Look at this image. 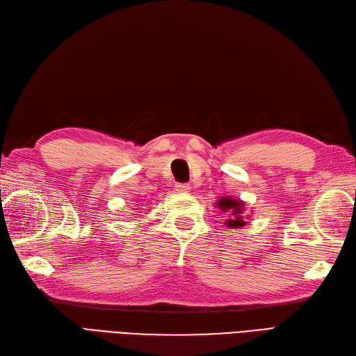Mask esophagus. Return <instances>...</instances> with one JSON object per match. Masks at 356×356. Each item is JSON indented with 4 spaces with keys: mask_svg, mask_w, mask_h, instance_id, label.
Segmentation results:
<instances>
[{
    "mask_svg": "<svg viewBox=\"0 0 356 356\" xmlns=\"http://www.w3.org/2000/svg\"><path fill=\"white\" fill-rule=\"evenodd\" d=\"M175 187H177L175 190H177L178 193H188V191H190V186H188V184H177Z\"/></svg>",
    "mask_w": 356,
    "mask_h": 356,
    "instance_id": "34e87169",
    "label": "esophagus"
}]
</instances>
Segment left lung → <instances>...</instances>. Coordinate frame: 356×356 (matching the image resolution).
Wrapping results in <instances>:
<instances>
[{"label": "left lung", "instance_id": "1", "mask_svg": "<svg viewBox=\"0 0 356 356\" xmlns=\"http://www.w3.org/2000/svg\"><path fill=\"white\" fill-rule=\"evenodd\" d=\"M217 208L221 212H227L229 213V218L225 220V225L230 229H239L246 225V215H243L245 209H246V204L243 200L241 199H236L232 196H224L221 199H218L217 202Z\"/></svg>", "mask_w": 356, "mask_h": 356}]
</instances>
